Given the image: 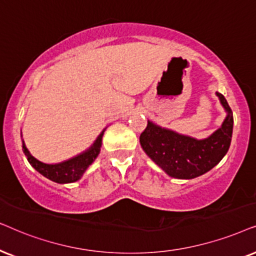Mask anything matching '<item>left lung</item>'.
Wrapping results in <instances>:
<instances>
[{
    "label": "left lung",
    "instance_id": "obj_1",
    "mask_svg": "<svg viewBox=\"0 0 256 256\" xmlns=\"http://www.w3.org/2000/svg\"><path fill=\"white\" fill-rule=\"evenodd\" d=\"M228 112L224 124L204 140L165 130L148 122L139 140L150 158L173 178L192 179L212 170L230 148L233 114L226 98L216 92Z\"/></svg>",
    "mask_w": 256,
    "mask_h": 256
}]
</instances>
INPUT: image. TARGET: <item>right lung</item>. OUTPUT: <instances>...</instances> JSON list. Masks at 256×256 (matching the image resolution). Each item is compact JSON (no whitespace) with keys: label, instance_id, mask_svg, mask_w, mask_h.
<instances>
[{"label":"right lung","instance_id":"right-lung-1","mask_svg":"<svg viewBox=\"0 0 256 256\" xmlns=\"http://www.w3.org/2000/svg\"><path fill=\"white\" fill-rule=\"evenodd\" d=\"M102 137H103V134L98 137L94 144L86 152L82 153V154L74 156V158L68 160V162L54 164V165L44 164L36 158H34L24 144H23V152H24L30 165L36 171H38L40 174L46 176V178L58 184L74 182L80 179V176H83V173L88 168V165H91L94 160L97 158L102 146Z\"/></svg>","mask_w":256,"mask_h":256}]
</instances>
